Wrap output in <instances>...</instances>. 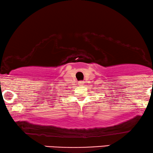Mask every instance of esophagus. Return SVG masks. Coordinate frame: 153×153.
Listing matches in <instances>:
<instances>
[{"label": "esophagus", "mask_w": 153, "mask_h": 153, "mask_svg": "<svg viewBox=\"0 0 153 153\" xmlns=\"http://www.w3.org/2000/svg\"><path fill=\"white\" fill-rule=\"evenodd\" d=\"M83 83H84V82H82V81L79 82V85H83Z\"/></svg>", "instance_id": "34e87169"}]
</instances>
